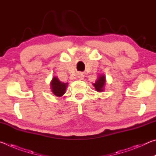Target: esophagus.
<instances>
[{"label":"esophagus","instance_id":"obj_1","mask_svg":"<svg viewBox=\"0 0 156 156\" xmlns=\"http://www.w3.org/2000/svg\"><path fill=\"white\" fill-rule=\"evenodd\" d=\"M78 78L79 79H80V80H82V79H83V78H84V76H83V73H78Z\"/></svg>","mask_w":156,"mask_h":156}]
</instances>
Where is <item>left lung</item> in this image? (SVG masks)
<instances>
[{"mask_svg": "<svg viewBox=\"0 0 156 156\" xmlns=\"http://www.w3.org/2000/svg\"><path fill=\"white\" fill-rule=\"evenodd\" d=\"M105 83H106V79L105 75L100 74L97 78L96 83H93V85L97 91L102 92L104 91Z\"/></svg>", "mask_w": 156, "mask_h": 156, "instance_id": "obj_1", "label": "left lung"}]
</instances>
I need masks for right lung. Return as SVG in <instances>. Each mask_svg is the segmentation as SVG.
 Here are the masks:
<instances>
[{"label":"right lung","mask_w":156,"mask_h":156,"mask_svg":"<svg viewBox=\"0 0 156 156\" xmlns=\"http://www.w3.org/2000/svg\"><path fill=\"white\" fill-rule=\"evenodd\" d=\"M67 85L68 83H62L56 76H54L50 83V86H51L50 87L52 93L58 97H61L65 94Z\"/></svg>","instance_id":"right-lung-1"}]
</instances>
